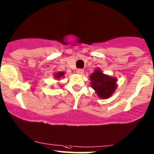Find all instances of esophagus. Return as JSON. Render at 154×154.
Returning a JSON list of instances; mask_svg holds the SVG:
<instances>
[{"label": "esophagus", "mask_w": 154, "mask_h": 154, "mask_svg": "<svg viewBox=\"0 0 154 154\" xmlns=\"http://www.w3.org/2000/svg\"><path fill=\"white\" fill-rule=\"evenodd\" d=\"M76 73H78V74L82 75V74H83V73H84V71H83V69H77Z\"/></svg>", "instance_id": "obj_1"}]
</instances>
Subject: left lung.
<instances>
[{"mask_svg":"<svg viewBox=\"0 0 154 154\" xmlns=\"http://www.w3.org/2000/svg\"><path fill=\"white\" fill-rule=\"evenodd\" d=\"M91 87L96 92L100 98L107 99L116 90L117 80L116 78L105 75L99 69H96L90 75Z\"/></svg>","mask_w":154,"mask_h":154,"instance_id":"1","label":"left lung"}]
</instances>
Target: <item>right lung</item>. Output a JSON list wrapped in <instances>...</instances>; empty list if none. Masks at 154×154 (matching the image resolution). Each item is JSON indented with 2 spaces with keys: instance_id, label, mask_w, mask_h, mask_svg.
<instances>
[{
  "instance_id": "add662e5",
  "label": "right lung",
  "mask_w": 154,
  "mask_h": 154,
  "mask_svg": "<svg viewBox=\"0 0 154 154\" xmlns=\"http://www.w3.org/2000/svg\"><path fill=\"white\" fill-rule=\"evenodd\" d=\"M63 75H64V72H62V71H61V72H58V73H54V77L56 79H58L59 80L61 78H63Z\"/></svg>"
}]
</instances>
